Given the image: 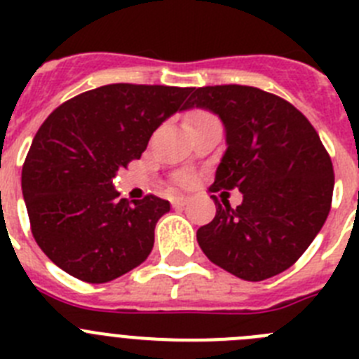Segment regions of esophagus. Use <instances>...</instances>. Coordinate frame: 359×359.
Wrapping results in <instances>:
<instances>
[{"label":"esophagus","mask_w":359,"mask_h":359,"mask_svg":"<svg viewBox=\"0 0 359 359\" xmlns=\"http://www.w3.org/2000/svg\"><path fill=\"white\" fill-rule=\"evenodd\" d=\"M170 201H172V207H185L187 203H189V198H185V196H176Z\"/></svg>","instance_id":"obj_1"}]
</instances>
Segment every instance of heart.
Segmentation results:
<instances>
[{
    "instance_id": "obj_1",
    "label": "heart",
    "mask_w": 359,
    "mask_h": 359,
    "mask_svg": "<svg viewBox=\"0 0 359 359\" xmlns=\"http://www.w3.org/2000/svg\"><path fill=\"white\" fill-rule=\"evenodd\" d=\"M208 118H214V116L207 115V113H196L192 118L187 122V126H190V123H196V122H201V120H208ZM190 182V177H183V183H189Z\"/></svg>"
}]
</instances>
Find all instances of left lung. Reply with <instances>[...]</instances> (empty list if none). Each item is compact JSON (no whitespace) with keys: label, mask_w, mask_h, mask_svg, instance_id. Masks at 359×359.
<instances>
[{"label":"left lung","mask_w":359,"mask_h":359,"mask_svg":"<svg viewBox=\"0 0 359 359\" xmlns=\"http://www.w3.org/2000/svg\"><path fill=\"white\" fill-rule=\"evenodd\" d=\"M221 118L226 151L210 192L239 189L243 203H215L198 230L203 253L243 280L259 282L293 266L331 210L334 172L309 120L284 98L252 86H205L187 102Z\"/></svg>","instance_id":"8db88e82"}]
</instances>
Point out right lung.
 I'll list each match as a JSON object with an SVG mask.
<instances>
[{
    "label": "right lung",
    "mask_w": 359,
    "mask_h": 359,
    "mask_svg": "<svg viewBox=\"0 0 359 359\" xmlns=\"http://www.w3.org/2000/svg\"><path fill=\"white\" fill-rule=\"evenodd\" d=\"M194 88L107 84L69 98L44 120L21 172L34 239L50 261L90 284L140 266L170 203L120 199L118 169L138 160Z\"/></svg>",
    "instance_id": "1"
}]
</instances>
